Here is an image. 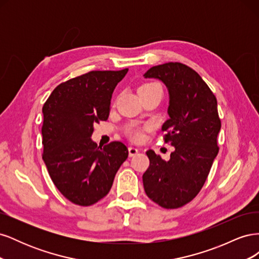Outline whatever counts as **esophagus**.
<instances>
[{"label":"esophagus","mask_w":259,"mask_h":259,"mask_svg":"<svg viewBox=\"0 0 259 259\" xmlns=\"http://www.w3.org/2000/svg\"><path fill=\"white\" fill-rule=\"evenodd\" d=\"M138 153V149L135 147H130L128 148V154L130 156H135Z\"/></svg>","instance_id":"34e87169"}]
</instances>
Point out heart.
<instances>
[{
  "instance_id": "obj_1",
  "label": "heart",
  "mask_w": 259,
  "mask_h": 259,
  "mask_svg": "<svg viewBox=\"0 0 259 259\" xmlns=\"http://www.w3.org/2000/svg\"><path fill=\"white\" fill-rule=\"evenodd\" d=\"M153 90H162L161 85L158 84V83H154V82L145 83V84H143L138 89V93L147 92V91H153ZM128 136L133 140H135V142H139V140L143 139V133H142V131H140L139 128H137V127H131L128 130Z\"/></svg>"
}]
</instances>
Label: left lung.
Masks as SVG:
<instances>
[{
	"label": "left lung",
	"instance_id": "8db88e82",
	"mask_svg": "<svg viewBox=\"0 0 259 259\" xmlns=\"http://www.w3.org/2000/svg\"><path fill=\"white\" fill-rule=\"evenodd\" d=\"M144 76L166 85L169 119L162 131L165 143L175 147L168 161L153 150L146 152L150 165L143 175L144 188L156 204L178 208L197 197L218 153L217 99L202 77L180 62L154 66Z\"/></svg>",
	"mask_w": 259,
	"mask_h": 259
}]
</instances>
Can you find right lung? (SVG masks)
I'll return each mask as SVG.
<instances>
[{"label": "right lung", "mask_w": 259, "mask_h": 259, "mask_svg": "<svg viewBox=\"0 0 259 259\" xmlns=\"http://www.w3.org/2000/svg\"><path fill=\"white\" fill-rule=\"evenodd\" d=\"M128 69L91 71L59 84L43 106L42 158L54 185L76 205L95 204L110 191L127 147L112 142L99 149L91 136L106 121L112 93Z\"/></svg>", "instance_id": "add662e5"}]
</instances>
